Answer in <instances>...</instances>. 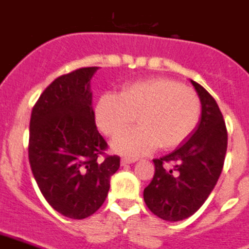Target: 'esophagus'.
<instances>
[{"instance_id":"obj_1","label":"esophagus","mask_w":249,"mask_h":249,"mask_svg":"<svg viewBox=\"0 0 249 249\" xmlns=\"http://www.w3.org/2000/svg\"><path fill=\"white\" fill-rule=\"evenodd\" d=\"M135 160H134V158H121L120 163H121V166H126V164L134 163Z\"/></svg>"}]
</instances>
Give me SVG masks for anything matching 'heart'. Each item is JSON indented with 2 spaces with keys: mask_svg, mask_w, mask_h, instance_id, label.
<instances>
[{
  "mask_svg": "<svg viewBox=\"0 0 249 249\" xmlns=\"http://www.w3.org/2000/svg\"><path fill=\"white\" fill-rule=\"evenodd\" d=\"M200 115V100L191 89L160 77L125 85L119 96L105 93L95 108L96 124L108 137L120 134L137 118L138 128L112 142L114 152L128 157L178 147L194 133Z\"/></svg>",
  "mask_w": 249,
  "mask_h": 249,
  "instance_id": "heart-1",
  "label": "heart"
}]
</instances>
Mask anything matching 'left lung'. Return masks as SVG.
Here are the masks:
<instances>
[{"mask_svg":"<svg viewBox=\"0 0 249 249\" xmlns=\"http://www.w3.org/2000/svg\"><path fill=\"white\" fill-rule=\"evenodd\" d=\"M201 102L196 129L170 154L153 160L156 172L144 189L149 210L166 221H179L195 214L220 176L228 134L224 119L213 96L190 79Z\"/></svg>","mask_w":249,"mask_h":249,"instance_id":"left-lung-1","label":"left lung"}]
</instances>
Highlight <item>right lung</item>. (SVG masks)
<instances>
[{"mask_svg": "<svg viewBox=\"0 0 249 249\" xmlns=\"http://www.w3.org/2000/svg\"><path fill=\"white\" fill-rule=\"evenodd\" d=\"M97 70L79 68L54 79L31 111V171L48 204L71 219L101 208L120 167L118 156L101 157L107 143L96 128L91 91Z\"/></svg>", "mask_w": 249, "mask_h": 249, "instance_id": "1", "label": "right lung"}]
</instances>
